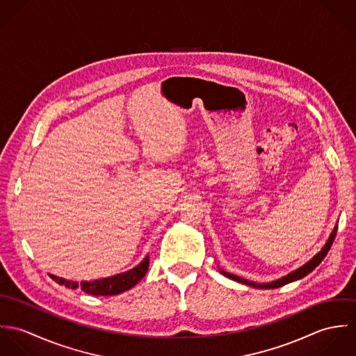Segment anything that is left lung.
<instances>
[{"label":"left lung","instance_id":"obj_1","mask_svg":"<svg viewBox=\"0 0 356 356\" xmlns=\"http://www.w3.org/2000/svg\"><path fill=\"white\" fill-rule=\"evenodd\" d=\"M336 233H337V225L334 226V229H333L330 237L327 238L326 244L323 245V248H322L318 254H315L312 259H309L302 267L296 268L295 271H292V273H289L288 275H285V277H282V278H278V280H275V281H271V282H267V284H257V282H254V281H248V280H245V278L237 277V275H234V274L226 273V271H223V270H220V273H222L225 277H227V278H230V280H233V281L241 282V284L248 285V286L259 288V289H274V288L284 286V285H286V284H289V282L302 280L307 274H309L316 266H319V263L323 260V257L329 252V250H330V247H332V244H333V240H334V237H336Z\"/></svg>","mask_w":356,"mask_h":356}]
</instances>
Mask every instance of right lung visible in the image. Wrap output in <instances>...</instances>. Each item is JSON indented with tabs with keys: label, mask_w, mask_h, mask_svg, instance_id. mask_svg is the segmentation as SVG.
I'll list each match as a JSON object with an SVG mask.
<instances>
[{
	"label": "right lung",
	"mask_w": 356,
	"mask_h": 356,
	"mask_svg": "<svg viewBox=\"0 0 356 356\" xmlns=\"http://www.w3.org/2000/svg\"><path fill=\"white\" fill-rule=\"evenodd\" d=\"M149 267V256H147L138 266L134 268L108 277V278H102V280H95V281H82L81 284L70 280H64L61 277H56L51 274V278L56 281L60 285H64L65 288L70 289H78L81 288L85 293L88 295H95V296H113L119 295L122 292H126L136 286L147 274Z\"/></svg>",
	"instance_id": "1"
}]
</instances>
